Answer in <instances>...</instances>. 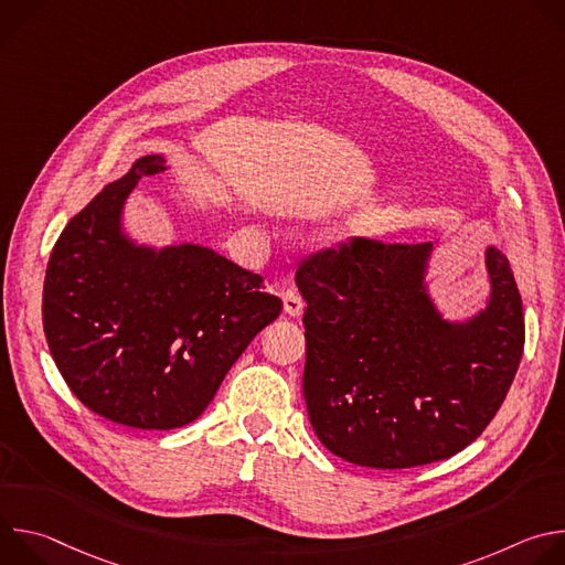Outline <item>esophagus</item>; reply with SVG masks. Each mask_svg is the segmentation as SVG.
<instances>
[{
  "label": "esophagus",
  "mask_w": 565,
  "mask_h": 565,
  "mask_svg": "<svg viewBox=\"0 0 565 565\" xmlns=\"http://www.w3.org/2000/svg\"><path fill=\"white\" fill-rule=\"evenodd\" d=\"M284 312L290 317H299L303 312V299L295 290L284 292Z\"/></svg>",
  "instance_id": "34e87169"
}]
</instances>
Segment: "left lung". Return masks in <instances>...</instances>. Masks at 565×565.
<instances>
[{
	"mask_svg": "<svg viewBox=\"0 0 565 565\" xmlns=\"http://www.w3.org/2000/svg\"><path fill=\"white\" fill-rule=\"evenodd\" d=\"M431 253L434 244L355 236L297 268L308 418L321 445L353 465L405 469L458 454L516 375L525 324L508 257L488 248V306L447 321L425 281Z\"/></svg>",
	"mask_w": 565,
	"mask_h": 565,
	"instance_id": "1",
	"label": "left lung"
}]
</instances>
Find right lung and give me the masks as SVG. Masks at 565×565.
<instances>
[{"instance_id": "right-lung-1", "label": "right lung", "mask_w": 565, "mask_h": 565, "mask_svg": "<svg viewBox=\"0 0 565 565\" xmlns=\"http://www.w3.org/2000/svg\"><path fill=\"white\" fill-rule=\"evenodd\" d=\"M166 158H138L55 241L42 295L49 351L75 397L136 429L196 420L230 366L281 312L262 277L210 248L138 246L122 207Z\"/></svg>"}]
</instances>
